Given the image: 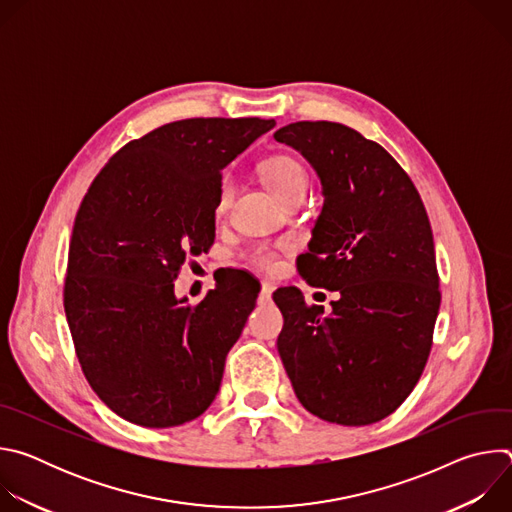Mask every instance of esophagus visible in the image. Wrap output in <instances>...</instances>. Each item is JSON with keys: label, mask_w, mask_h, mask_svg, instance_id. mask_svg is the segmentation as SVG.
Segmentation results:
<instances>
[{"label": "esophagus", "mask_w": 512, "mask_h": 512, "mask_svg": "<svg viewBox=\"0 0 512 512\" xmlns=\"http://www.w3.org/2000/svg\"><path fill=\"white\" fill-rule=\"evenodd\" d=\"M273 289H275V285H273V283H269V281H263V283H261V291H259V304H263V302H269V300H271Z\"/></svg>", "instance_id": "obj_1"}]
</instances>
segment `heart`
Returning <instances> with one entry per match:
<instances>
[{"instance_id":"obj_1","label":"heart","mask_w":512,"mask_h":512,"mask_svg":"<svg viewBox=\"0 0 512 512\" xmlns=\"http://www.w3.org/2000/svg\"><path fill=\"white\" fill-rule=\"evenodd\" d=\"M261 172H263L267 184L271 186V190L285 204L296 202V200H304L308 190H310V174H308L306 166L298 158L289 156V154H277V156L267 158L261 164ZM235 190H237L235 176L225 174L221 178V182H218L216 200H214V212L218 216L229 210V206L235 198ZM243 257H245L247 263H251L253 267H259L263 271H271L277 265L275 247L265 245V243L249 247Z\"/></svg>"}]
</instances>
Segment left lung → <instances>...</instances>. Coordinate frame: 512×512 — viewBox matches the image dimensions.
<instances>
[{"instance_id": "8db88e82", "label": "left lung", "mask_w": 512, "mask_h": 512, "mask_svg": "<svg viewBox=\"0 0 512 512\" xmlns=\"http://www.w3.org/2000/svg\"><path fill=\"white\" fill-rule=\"evenodd\" d=\"M316 168L324 208L300 275L338 291L324 306L279 287L277 350L300 403L324 421L369 425L415 389L433 344L442 291L421 196L379 145L332 121H298L273 133Z\"/></svg>"}]
</instances>
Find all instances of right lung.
<instances>
[{
    "mask_svg": "<svg viewBox=\"0 0 512 512\" xmlns=\"http://www.w3.org/2000/svg\"><path fill=\"white\" fill-rule=\"evenodd\" d=\"M273 125L172 121L125 143L89 186L68 247L64 312L91 389L119 417L174 427L214 401L259 287L237 269L188 304L174 279L214 241L221 170Z\"/></svg>",
    "mask_w": 512,
    "mask_h": 512,
    "instance_id": "obj_1",
    "label": "right lung"
}]
</instances>
